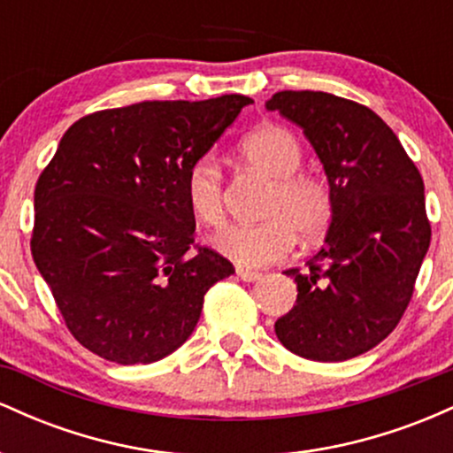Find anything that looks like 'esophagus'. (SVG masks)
<instances>
[{"label": "esophagus", "instance_id": "1", "mask_svg": "<svg viewBox=\"0 0 453 453\" xmlns=\"http://www.w3.org/2000/svg\"><path fill=\"white\" fill-rule=\"evenodd\" d=\"M236 274L241 277L242 280H247V283H253V280H259L262 279V273H257V270H247V268H238Z\"/></svg>", "mask_w": 453, "mask_h": 453}]
</instances>
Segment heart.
<instances>
[{"label":"heart","mask_w":453,"mask_h":453,"mask_svg":"<svg viewBox=\"0 0 453 453\" xmlns=\"http://www.w3.org/2000/svg\"><path fill=\"white\" fill-rule=\"evenodd\" d=\"M244 164L273 179L257 226H227L212 236L221 256L241 268H264L294 249L298 236L317 241L334 219V191L321 174L303 170V147L288 127L264 123L238 144ZM185 200L204 226L226 221L227 197L215 157L202 155L185 170Z\"/></svg>","instance_id":"heart-1"}]
</instances>
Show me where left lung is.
<instances>
[{
	"label": "left lung",
	"mask_w": 453,
	"mask_h": 453,
	"mask_svg": "<svg viewBox=\"0 0 453 453\" xmlns=\"http://www.w3.org/2000/svg\"><path fill=\"white\" fill-rule=\"evenodd\" d=\"M266 108L303 127L336 204L324 247L304 270H285L298 298L274 332L306 360H349L386 339L411 303L433 234L422 174L364 104L324 91H279Z\"/></svg>",
	"instance_id": "left-lung-1"
}]
</instances>
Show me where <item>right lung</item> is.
<instances>
[{
  "label": "right lung",
  "mask_w": 453,
  "mask_h": 453,
  "mask_svg": "<svg viewBox=\"0 0 453 453\" xmlns=\"http://www.w3.org/2000/svg\"><path fill=\"white\" fill-rule=\"evenodd\" d=\"M251 102L147 100L85 114L64 134L35 183L31 256L67 330L96 356H170L206 292L234 273L196 242L183 180Z\"/></svg>",
  "instance_id": "obj_1"
}]
</instances>
